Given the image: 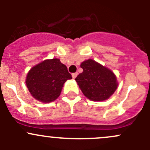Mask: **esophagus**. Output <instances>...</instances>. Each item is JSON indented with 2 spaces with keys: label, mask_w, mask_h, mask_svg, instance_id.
<instances>
[{
  "label": "esophagus",
  "mask_w": 150,
  "mask_h": 150,
  "mask_svg": "<svg viewBox=\"0 0 150 150\" xmlns=\"http://www.w3.org/2000/svg\"><path fill=\"white\" fill-rule=\"evenodd\" d=\"M77 75H78V72H75V73H72V78H74V79H75V78L77 77Z\"/></svg>",
  "instance_id": "1"
}]
</instances>
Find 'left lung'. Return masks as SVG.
Instances as JSON below:
<instances>
[{
    "label": "left lung",
    "instance_id": "8db88e82",
    "mask_svg": "<svg viewBox=\"0 0 150 150\" xmlns=\"http://www.w3.org/2000/svg\"><path fill=\"white\" fill-rule=\"evenodd\" d=\"M81 67L83 71L75 80L88 99L101 102L114 93L117 88V78L110 69L93 59L84 61Z\"/></svg>",
    "mask_w": 150,
    "mask_h": 150
}]
</instances>
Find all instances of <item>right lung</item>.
Wrapping results in <instances>:
<instances>
[{
  "mask_svg": "<svg viewBox=\"0 0 150 150\" xmlns=\"http://www.w3.org/2000/svg\"><path fill=\"white\" fill-rule=\"evenodd\" d=\"M72 79L67 67L59 59L44 60L29 71L26 85L32 96L38 101L48 103L56 100L63 85Z\"/></svg>",
  "mask_w": 150,
  "mask_h": 150,
  "instance_id": "add662e5",
  "label": "right lung"
}]
</instances>
